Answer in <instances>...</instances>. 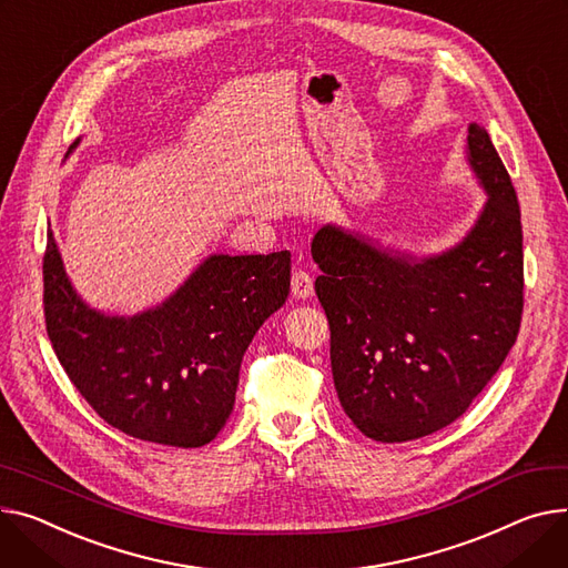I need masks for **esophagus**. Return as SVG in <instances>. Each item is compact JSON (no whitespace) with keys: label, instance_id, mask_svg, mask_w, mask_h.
<instances>
[{"label":"esophagus","instance_id":"esophagus-1","mask_svg":"<svg viewBox=\"0 0 568 568\" xmlns=\"http://www.w3.org/2000/svg\"><path fill=\"white\" fill-rule=\"evenodd\" d=\"M315 285H313V276L304 270H296L292 272V294L298 298H308L313 296Z\"/></svg>","mask_w":568,"mask_h":568}]
</instances>
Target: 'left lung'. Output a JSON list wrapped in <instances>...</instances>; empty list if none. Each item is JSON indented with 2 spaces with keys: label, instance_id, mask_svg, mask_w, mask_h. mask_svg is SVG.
Segmentation results:
<instances>
[{
  "label": "left lung",
  "instance_id": "8db88e82",
  "mask_svg": "<svg viewBox=\"0 0 568 568\" xmlns=\"http://www.w3.org/2000/svg\"><path fill=\"white\" fill-rule=\"evenodd\" d=\"M466 155L488 199L459 244L415 257L326 223L311 246L337 399L372 440L404 443L455 423L516 343L518 199L477 123L468 125Z\"/></svg>",
  "mask_w": 568,
  "mask_h": 568
}]
</instances>
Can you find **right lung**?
<instances>
[{"label": "right lung", "instance_id": "add662e5", "mask_svg": "<svg viewBox=\"0 0 568 568\" xmlns=\"http://www.w3.org/2000/svg\"><path fill=\"white\" fill-rule=\"evenodd\" d=\"M287 294L290 251L214 253L160 306L106 315L74 292L48 233L43 306L54 354L100 418L141 440L207 445L235 406L244 352Z\"/></svg>", "mask_w": 568, "mask_h": 568}]
</instances>
